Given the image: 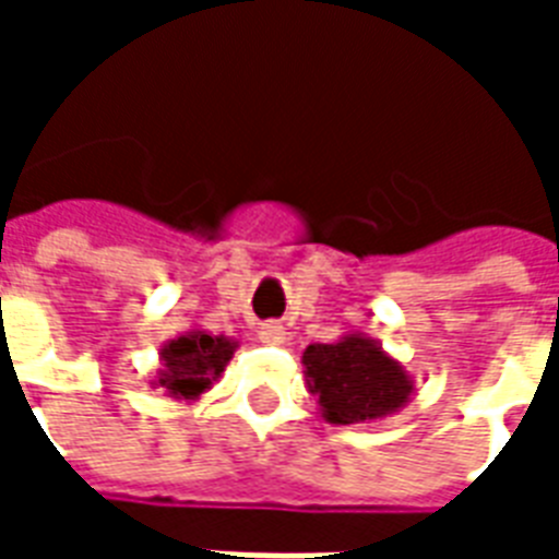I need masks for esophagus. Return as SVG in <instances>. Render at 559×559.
Returning <instances> with one entry per match:
<instances>
[{
    "label": "esophagus",
    "mask_w": 559,
    "mask_h": 559,
    "mask_svg": "<svg viewBox=\"0 0 559 559\" xmlns=\"http://www.w3.org/2000/svg\"><path fill=\"white\" fill-rule=\"evenodd\" d=\"M257 335H260L263 344H284L287 341V329L281 326V323H263Z\"/></svg>",
    "instance_id": "34e87169"
}]
</instances>
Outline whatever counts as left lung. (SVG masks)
Segmentation results:
<instances>
[{
    "mask_svg": "<svg viewBox=\"0 0 559 559\" xmlns=\"http://www.w3.org/2000/svg\"><path fill=\"white\" fill-rule=\"evenodd\" d=\"M302 365L308 392L332 425L386 419L416 392L411 371L362 332H347L335 344H308Z\"/></svg>",
    "mask_w": 559,
    "mask_h": 559,
    "instance_id": "left-lung-1",
    "label": "left lung"
}]
</instances>
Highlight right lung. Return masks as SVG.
Masks as SVG:
<instances>
[{"label": "right lung", "instance_id": "1", "mask_svg": "<svg viewBox=\"0 0 559 559\" xmlns=\"http://www.w3.org/2000/svg\"><path fill=\"white\" fill-rule=\"evenodd\" d=\"M239 341L212 335L206 329H188L179 338L160 347V368L152 377V389H164L167 399L197 401L224 374Z\"/></svg>", "mask_w": 559, "mask_h": 559}]
</instances>
